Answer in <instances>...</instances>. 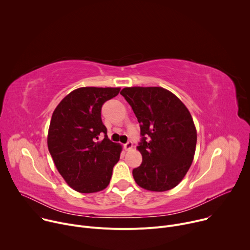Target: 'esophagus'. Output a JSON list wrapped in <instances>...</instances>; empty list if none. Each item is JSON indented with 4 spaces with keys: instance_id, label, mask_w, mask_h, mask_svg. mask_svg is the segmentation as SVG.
<instances>
[{
    "instance_id": "1",
    "label": "esophagus",
    "mask_w": 250,
    "mask_h": 250,
    "mask_svg": "<svg viewBox=\"0 0 250 250\" xmlns=\"http://www.w3.org/2000/svg\"><path fill=\"white\" fill-rule=\"evenodd\" d=\"M124 147H125V150H129L131 147H132V141H127L125 145H124Z\"/></svg>"
}]
</instances>
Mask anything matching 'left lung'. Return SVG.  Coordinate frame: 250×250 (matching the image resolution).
<instances>
[{
	"label": "left lung",
	"mask_w": 250,
	"mask_h": 250,
	"mask_svg": "<svg viewBox=\"0 0 250 250\" xmlns=\"http://www.w3.org/2000/svg\"><path fill=\"white\" fill-rule=\"evenodd\" d=\"M140 126L139 167L132 170L141 188L168 191L181 182L194 159L197 131L185 104L161 87H130L121 91Z\"/></svg>",
	"instance_id": "obj_1"
}]
</instances>
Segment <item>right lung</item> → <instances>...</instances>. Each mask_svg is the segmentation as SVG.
Returning <instances> with one entry per match:
<instances>
[{"mask_svg": "<svg viewBox=\"0 0 250 250\" xmlns=\"http://www.w3.org/2000/svg\"><path fill=\"white\" fill-rule=\"evenodd\" d=\"M121 88L83 87L67 95L54 110L47 146L67 184L80 193H95L109 185L122 146L111 141L102 122L104 102ZM100 135L104 138L99 141Z\"/></svg>", "mask_w": 250, "mask_h": 250, "instance_id": "right-lung-1", "label": "right lung"}]
</instances>
